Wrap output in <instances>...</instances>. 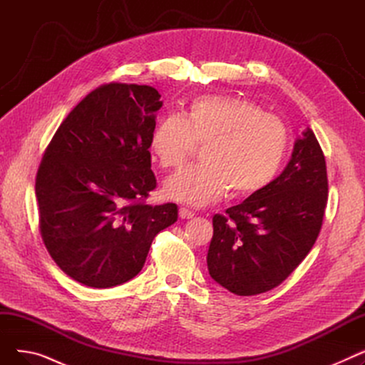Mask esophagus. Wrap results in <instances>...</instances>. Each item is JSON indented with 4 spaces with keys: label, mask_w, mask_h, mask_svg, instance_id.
<instances>
[{
    "label": "esophagus",
    "mask_w": 365,
    "mask_h": 365,
    "mask_svg": "<svg viewBox=\"0 0 365 365\" xmlns=\"http://www.w3.org/2000/svg\"><path fill=\"white\" fill-rule=\"evenodd\" d=\"M179 217H180V219H192V217H194V213L190 212V210L185 208V207H180V208H179Z\"/></svg>",
    "instance_id": "34e87169"
}]
</instances>
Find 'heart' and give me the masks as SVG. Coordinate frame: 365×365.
Instances as JSON below:
<instances>
[{
    "instance_id": "1",
    "label": "heart",
    "mask_w": 365,
    "mask_h": 365,
    "mask_svg": "<svg viewBox=\"0 0 365 365\" xmlns=\"http://www.w3.org/2000/svg\"><path fill=\"white\" fill-rule=\"evenodd\" d=\"M149 145L165 170L182 167L197 145H204V163L179 171L164 185L167 198L204 207L227 189L235 198H248L272 185L289 155L290 133L256 102L201 96L189 103L183 117L161 118Z\"/></svg>"
}]
</instances>
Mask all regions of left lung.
I'll return each instance as SVG.
<instances>
[{"instance_id":"8db88e82","label":"left lung","mask_w":365,"mask_h":365,"mask_svg":"<svg viewBox=\"0 0 365 365\" xmlns=\"http://www.w3.org/2000/svg\"><path fill=\"white\" fill-rule=\"evenodd\" d=\"M327 195L324 152L308 128L272 185L225 215H215L207 255L210 275L238 296L275 289L314 247Z\"/></svg>"}]
</instances>
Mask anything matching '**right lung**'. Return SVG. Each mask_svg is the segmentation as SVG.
Masks as SVG:
<instances>
[{
    "instance_id": "1",
    "label": "right lung",
    "mask_w": 365,
    "mask_h": 365,
    "mask_svg": "<svg viewBox=\"0 0 365 365\" xmlns=\"http://www.w3.org/2000/svg\"><path fill=\"white\" fill-rule=\"evenodd\" d=\"M161 94L150 86L94 88L57 128L35 179L43 242L61 269L109 289L136 277L178 205H148L157 187L149 142Z\"/></svg>"
}]
</instances>
